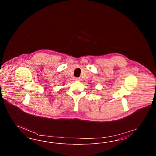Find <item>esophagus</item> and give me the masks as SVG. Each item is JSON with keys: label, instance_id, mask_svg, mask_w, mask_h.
I'll use <instances>...</instances> for the list:
<instances>
[{"label": "esophagus", "instance_id": "1", "mask_svg": "<svg viewBox=\"0 0 156 156\" xmlns=\"http://www.w3.org/2000/svg\"><path fill=\"white\" fill-rule=\"evenodd\" d=\"M75 81H81V79L80 78H75Z\"/></svg>", "mask_w": 156, "mask_h": 156}]
</instances>
